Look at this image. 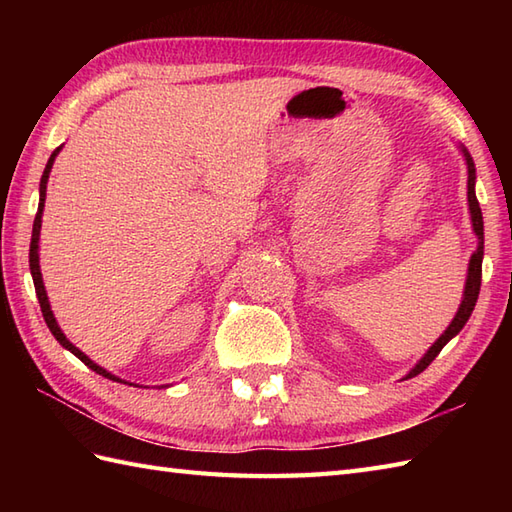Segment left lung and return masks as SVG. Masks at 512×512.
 I'll list each match as a JSON object with an SVG mask.
<instances>
[{
  "label": "left lung",
  "mask_w": 512,
  "mask_h": 512,
  "mask_svg": "<svg viewBox=\"0 0 512 512\" xmlns=\"http://www.w3.org/2000/svg\"><path fill=\"white\" fill-rule=\"evenodd\" d=\"M462 156L466 160V171H469V180H466V198H469V213H471V224H473V233L477 237V248L473 250V255L469 259V270H466V284H464V295H462V303L458 312H455L453 321L449 323V328L440 334V339L433 343L427 354H424L420 361L411 367V372L405 378L411 376H418L420 372H424L431 365L433 358L440 354V350L444 345H447L455 334H458L466 321H469L471 312L477 303V297H480V286H482V259H484V220H482V209H480V202H477V195H475V162L469 154V149L464 145H460Z\"/></svg>",
  "instance_id": "obj_1"
}]
</instances>
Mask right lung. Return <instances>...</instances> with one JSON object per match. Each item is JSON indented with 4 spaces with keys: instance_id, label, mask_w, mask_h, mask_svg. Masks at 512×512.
<instances>
[{
    "instance_id": "add662e5",
    "label": "right lung",
    "mask_w": 512,
    "mask_h": 512,
    "mask_svg": "<svg viewBox=\"0 0 512 512\" xmlns=\"http://www.w3.org/2000/svg\"><path fill=\"white\" fill-rule=\"evenodd\" d=\"M63 147V145H61ZM61 147H57L52 151V156L48 160L46 169H43V176H41V182H39V209H37V215H35V224H32V239H30V275H32V281H35V290H37V299H39V306H41V312H43V319H46L50 332L54 334V339H57L65 350L72 352L79 361H83L85 365H88L90 369H94L96 374H101L105 378L110 380H116V383H123L121 378L114 376L107 372V369H103L101 365H96L92 358L85 356L79 347L72 345L68 339H65V334L61 332L57 319H54L52 314V308H50V301H48V295H46V286H43V277H41V266H39V233H41V215H43V206H46V187H48V178H50V171H52V165H54V158L59 156Z\"/></svg>"
}]
</instances>
